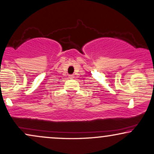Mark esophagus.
Returning a JSON list of instances; mask_svg holds the SVG:
<instances>
[{"mask_svg": "<svg viewBox=\"0 0 154 154\" xmlns=\"http://www.w3.org/2000/svg\"><path fill=\"white\" fill-rule=\"evenodd\" d=\"M74 77V75H70V76H69V78H70V79H72V78H73Z\"/></svg>", "mask_w": 154, "mask_h": 154, "instance_id": "34e87169", "label": "esophagus"}]
</instances>
